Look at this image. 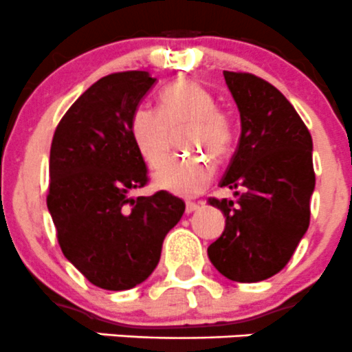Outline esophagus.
<instances>
[{
  "label": "esophagus",
  "instance_id": "34e87169",
  "mask_svg": "<svg viewBox=\"0 0 352 352\" xmlns=\"http://www.w3.org/2000/svg\"><path fill=\"white\" fill-rule=\"evenodd\" d=\"M202 204H204V202H187V204H186V212H187V214H190V212L197 211V209L201 208Z\"/></svg>",
  "mask_w": 352,
  "mask_h": 352
}]
</instances>
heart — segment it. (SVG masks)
<instances>
[{"mask_svg":"<svg viewBox=\"0 0 352 352\" xmlns=\"http://www.w3.org/2000/svg\"><path fill=\"white\" fill-rule=\"evenodd\" d=\"M186 126L182 146L221 158L232 144V119L216 107L211 91L192 80L168 85L160 94V110L146 105L134 109L131 116V136L141 156L153 168L168 158L172 133ZM214 165L206 156L192 155L172 160L155 175L160 189L182 197L199 196L211 184Z\"/></svg>","mask_w":352,"mask_h":352,"instance_id":"1","label":"heart"}]
</instances>
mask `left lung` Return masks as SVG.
I'll use <instances>...</instances> for the list:
<instances>
[{"label": "left lung", "instance_id": "left-lung-1", "mask_svg": "<svg viewBox=\"0 0 352 352\" xmlns=\"http://www.w3.org/2000/svg\"><path fill=\"white\" fill-rule=\"evenodd\" d=\"M223 74L239 107L242 133L219 186L244 192H235L236 201L209 199L226 225L208 255L225 278L257 283L285 267L310 225L314 143L278 88L250 73Z\"/></svg>", "mask_w": 352, "mask_h": 352}]
</instances>
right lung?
Segmentation results:
<instances>
[{"label":"right lung","mask_w":352,"mask_h":352,"mask_svg":"<svg viewBox=\"0 0 352 352\" xmlns=\"http://www.w3.org/2000/svg\"><path fill=\"white\" fill-rule=\"evenodd\" d=\"M156 78L124 71L100 78L56 127L49 158L47 208L63 254L91 285L131 289L158 265L182 199L160 190L129 197L148 182L131 136V116Z\"/></svg>","instance_id":"obj_1"}]
</instances>
